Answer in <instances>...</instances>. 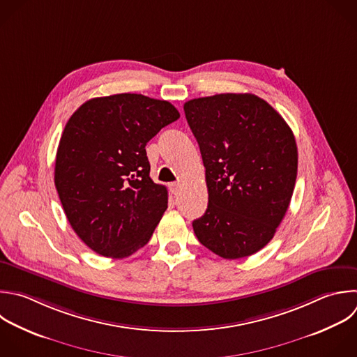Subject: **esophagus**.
Masks as SVG:
<instances>
[{
  "mask_svg": "<svg viewBox=\"0 0 357 357\" xmlns=\"http://www.w3.org/2000/svg\"><path fill=\"white\" fill-rule=\"evenodd\" d=\"M169 188H170V192H172L173 195H177V194H178V190H180V183H172V184L169 185Z\"/></svg>",
  "mask_w": 357,
  "mask_h": 357,
  "instance_id": "obj_1",
  "label": "esophagus"
}]
</instances>
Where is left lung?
I'll return each mask as SVG.
<instances>
[{
	"instance_id": "left-lung-1",
	"label": "left lung",
	"mask_w": 357,
	"mask_h": 357,
	"mask_svg": "<svg viewBox=\"0 0 357 357\" xmlns=\"http://www.w3.org/2000/svg\"><path fill=\"white\" fill-rule=\"evenodd\" d=\"M187 123L199 145L208 208L192 222L199 243L237 259L273 237L297 177L294 135L282 116L251 93L188 100Z\"/></svg>"
}]
</instances>
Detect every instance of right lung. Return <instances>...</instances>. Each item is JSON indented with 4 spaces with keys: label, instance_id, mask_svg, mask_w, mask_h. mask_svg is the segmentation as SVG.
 I'll return each mask as SVG.
<instances>
[{
    "label": "right lung",
    "instance_id": "right-lung-1",
    "mask_svg": "<svg viewBox=\"0 0 357 357\" xmlns=\"http://www.w3.org/2000/svg\"><path fill=\"white\" fill-rule=\"evenodd\" d=\"M178 117L166 100L120 93L85 102L66 124L54 184L71 227L95 252L126 258L152 237L167 190L149 177L145 146Z\"/></svg>",
    "mask_w": 357,
    "mask_h": 357
}]
</instances>
